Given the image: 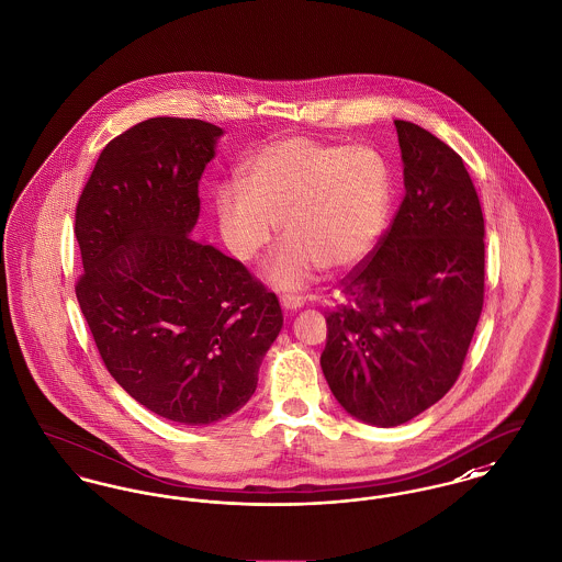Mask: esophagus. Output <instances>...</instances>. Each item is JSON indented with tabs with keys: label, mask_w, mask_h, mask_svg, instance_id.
<instances>
[{
	"label": "esophagus",
	"mask_w": 562,
	"mask_h": 562,
	"mask_svg": "<svg viewBox=\"0 0 562 562\" xmlns=\"http://www.w3.org/2000/svg\"><path fill=\"white\" fill-rule=\"evenodd\" d=\"M281 306L285 311H299V308L304 306V300L296 299V296H285V299L281 300Z\"/></svg>",
	"instance_id": "esophagus-1"
}]
</instances>
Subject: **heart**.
Returning <instances> with one entry per match:
<instances>
[{"label": "heart", "mask_w": 562, "mask_h": 562, "mask_svg": "<svg viewBox=\"0 0 562 562\" xmlns=\"http://www.w3.org/2000/svg\"><path fill=\"white\" fill-rule=\"evenodd\" d=\"M238 172L240 181H227L215 193L217 222L240 262L266 251L281 224L285 245L268 266L277 290L304 288L315 268L330 274L353 268L387 225L392 175L369 147L288 136L254 150Z\"/></svg>", "instance_id": "b5f03b06"}]
</instances>
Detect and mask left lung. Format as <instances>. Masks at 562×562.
Returning <instances> with one entry per match:
<instances>
[{
	"label": "left lung",
	"mask_w": 562,
	"mask_h": 562,
	"mask_svg": "<svg viewBox=\"0 0 562 562\" xmlns=\"http://www.w3.org/2000/svg\"><path fill=\"white\" fill-rule=\"evenodd\" d=\"M405 198L326 315L322 371L340 407L390 428L441 401L484 306V215L462 157L394 121Z\"/></svg>",
	"instance_id": "8db88e82"
}]
</instances>
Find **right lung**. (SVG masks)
Here are the masks:
<instances>
[{
    "label": "right lung",
    "instance_id": "add662e5",
    "mask_svg": "<svg viewBox=\"0 0 562 562\" xmlns=\"http://www.w3.org/2000/svg\"><path fill=\"white\" fill-rule=\"evenodd\" d=\"M222 127L147 119L111 140L82 189L76 299L114 381L149 412L206 426L258 387L279 300L213 245L189 238Z\"/></svg>",
    "mask_w": 562,
    "mask_h": 562
}]
</instances>
